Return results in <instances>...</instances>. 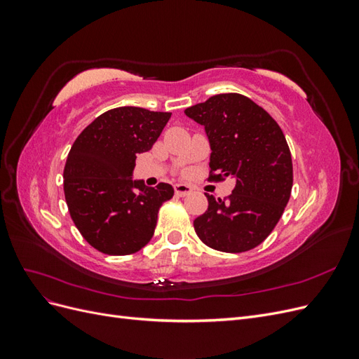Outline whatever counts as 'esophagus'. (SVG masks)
Wrapping results in <instances>:
<instances>
[{
  "label": "esophagus",
  "mask_w": 359,
  "mask_h": 359,
  "mask_svg": "<svg viewBox=\"0 0 359 359\" xmlns=\"http://www.w3.org/2000/svg\"><path fill=\"white\" fill-rule=\"evenodd\" d=\"M173 189H175L177 196H181V198L187 196V194H190L193 191V189L189 186V184H175V187Z\"/></svg>",
  "instance_id": "esophagus-1"
}]
</instances>
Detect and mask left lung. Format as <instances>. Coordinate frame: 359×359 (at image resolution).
<instances>
[{"label": "left lung", "instance_id": "1", "mask_svg": "<svg viewBox=\"0 0 359 359\" xmlns=\"http://www.w3.org/2000/svg\"><path fill=\"white\" fill-rule=\"evenodd\" d=\"M205 127L210 140V180L231 177L227 201L205 193L208 210L193 222L208 247L241 253L273 232L290 198L292 156L280 126L248 97L227 93L184 111Z\"/></svg>", "mask_w": 359, "mask_h": 359}]
</instances>
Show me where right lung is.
<instances>
[{
    "label": "right lung",
    "mask_w": 359,
    "mask_h": 359,
    "mask_svg": "<svg viewBox=\"0 0 359 359\" xmlns=\"http://www.w3.org/2000/svg\"><path fill=\"white\" fill-rule=\"evenodd\" d=\"M170 112L123 106L97 116L74 140L64 168V194L90 245L104 255L139 252L154 235L170 184L147 187L133 180L136 156L153 148Z\"/></svg>",
    "instance_id": "right-lung-1"
}]
</instances>
